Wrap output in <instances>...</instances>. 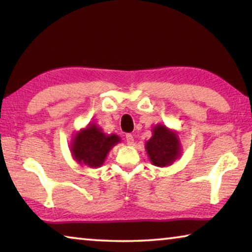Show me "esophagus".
<instances>
[{
  "instance_id": "34e87169",
  "label": "esophagus",
  "mask_w": 252,
  "mask_h": 252,
  "mask_svg": "<svg viewBox=\"0 0 252 252\" xmlns=\"http://www.w3.org/2000/svg\"><path fill=\"white\" fill-rule=\"evenodd\" d=\"M126 142H127V143H129V145H132L133 141H134L133 134H131V133H126Z\"/></svg>"
}]
</instances>
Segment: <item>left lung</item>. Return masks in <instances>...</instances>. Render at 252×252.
Listing matches in <instances>:
<instances>
[{
    "label": "left lung",
    "mask_w": 252,
    "mask_h": 252,
    "mask_svg": "<svg viewBox=\"0 0 252 252\" xmlns=\"http://www.w3.org/2000/svg\"><path fill=\"white\" fill-rule=\"evenodd\" d=\"M146 149L150 160L154 165L159 167L173 163L181 154L178 137L163 126L155 127L154 135L147 142Z\"/></svg>",
    "instance_id": "8db88e82"
}]
</instances>
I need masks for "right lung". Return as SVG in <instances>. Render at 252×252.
<instances>
[{
  "instance_id": "add662e5",
  "label": "right lung",
  "mask_w": 252,
  "mask_h": 252,
  "mask_svg": "<svg viewBox=\"0 0 252 252\" xmlns=\"http://www.w3.org/2000/svg\"><path fill=\"white\" fill-rule=\"evenodd\" d=\"M119 141L118 135H106L98 127L92 126L76 135L71 151L79 163L96 168L103 165L107 153Z\"/></svg>"
}]
</instances>
